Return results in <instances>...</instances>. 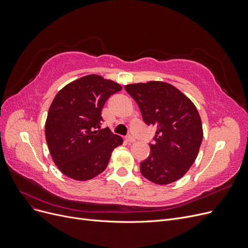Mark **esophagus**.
Wrapping results in <instances>:
<instances>
[{"label":"esophagus","mask_w":248,"mask_h":248,"mask_svg":"<svg viewBox=\"0 0 248 248\" xmlns=\"http://www.w3.org/2000/svg\"><path fill=\"white\" fill-rule=\"evenodd\" d=\"M126 140L128 142H134V141H136V138L132 137V136H128L126 138Z\"/></svg>","instance_id":"obj_1"}]
</instances>
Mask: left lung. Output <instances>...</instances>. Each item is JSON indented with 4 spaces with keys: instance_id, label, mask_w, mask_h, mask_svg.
I'll return each instance as SVG.
<instances>
[{
    "instance_id": "8db88e82",
    "label": "left lung",
    "mask_w": 248,
    "mask_h": 248,
    "mask_svg": "<svg viewBox=\"0 0 248 248\" xmlns=\"http://www.w3.org/2000/svg\"><path fill=\"white\" fill-rule=\"evenodd\" d=\"M136 100L147 125L157 126L151 152L140 162L150 181L166 185L182 178L196 160L202 140L201 117L191 100L163 81L124 87Z\"/></svg>"
}]
</instances>
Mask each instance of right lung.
Returning <instances> with one entry per match:
<instances>
[{
	"label": "right lung",
	"instance_id": "right-lung-1",
	"mask_svg": "<svg viewBox=\"0 0 248 248\" xmlns=\"http://www.w3.org/2000/svg\"><path fill=\"white\" fill-rule=\"evenodd\" d=\"M122 87L90 74L65 86L52 100L46 122L48 150L58 169L86 181L107 169L111 152L123 144L108 127L101 129V109Z\"/></svg>",
	"mask_w": 248,
	"mask_h": 248
}]
</instances>
